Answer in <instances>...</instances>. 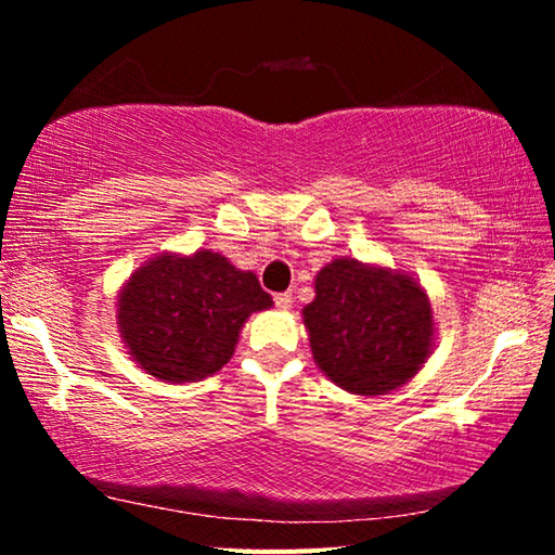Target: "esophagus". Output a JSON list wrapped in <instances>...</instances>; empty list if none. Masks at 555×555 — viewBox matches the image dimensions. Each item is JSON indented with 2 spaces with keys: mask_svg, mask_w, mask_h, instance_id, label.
I'll return each mask as SVG.
<instances>
[{
  "mask_svg": "<svg viewBox=\"0 0 555 555\" xmlns=\"http://www.w3.org/2000/svg\"><path fill=\"white\" fill-rule=\"evenodd\" d=\"M274 304L279 308H291V294H288V291H284V294H274Z\"/></svg>",
  "mask_w": 555,
  "mask_h": 555,
  "instance_id": "esophagus-1",
  "label": "esophagus"
}]
</instances>
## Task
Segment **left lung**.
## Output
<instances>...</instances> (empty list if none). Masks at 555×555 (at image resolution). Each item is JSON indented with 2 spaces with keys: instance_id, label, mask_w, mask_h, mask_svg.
Segmentation results:
<instances>
[{
  "instance_id": "1",
  "label": "left lung",
  "mask_w": 555,
  "mask_h": 555,
  "mask_svg": "<svg viewBox=\"0 0 555 555\" xmlns=\"http://www.w3.org/2000/svg\"><path fill=\"white\" fill-rule=\"evenodd\" d=\"M304 321L318 367L364 397L406 384L434 337L430 304L416 281L354 259H335L318 274Z\"/></svg>"
}]
</instances>
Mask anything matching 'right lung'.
<instances>
[{
	"label": "right lung",
	"instance_id": "right-lung-1",
	"mask_svg": "<svg viewBox=\"0 0 555 555\" xmlns=\"http://www.w3.org/2000/svg\"><path fill=\"white\" fill-rule=\"evenodd\" d=\"M269 306L251 271L198 251L139 269L121 291L117 321L139 367L166 382H195L230 362L244 321Z\"/></svg>",
	"mask_w": 555,
	"mask_h": 555
}]
</instances>
